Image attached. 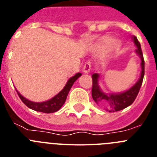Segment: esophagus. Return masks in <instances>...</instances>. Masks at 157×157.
Here are the masks:
<instances>
[{
	"mask_svg": "<svg viewBox=\"0 0 157 157\" xmlns=\"http://www.w3.org/2000/svg\"><path fill=\"white\" fill-rule=\"evenodd\" d=\"M91 69V65H90V62H86L83 67V72L85 73V74H89L90 71Z\"/></svg>",
	"mask_w": 157,
	"mask_h": 157,
	"instance_id": "obj_1",
	"label": "esophagus"
}]
</instances>
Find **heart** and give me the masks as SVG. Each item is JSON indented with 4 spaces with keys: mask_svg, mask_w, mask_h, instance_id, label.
<instances>
[{
    "mask_svg": "<svg viewBox=\"0 0 157 157\" xmlns=\"http://www.w3.org/2000/svg\"><path fill=\"white\" fill-rule=\"evenodd\" d=\"M117 46L118 42L116 40H115L114 38H111V37H107L102 41L101 47L102 52L105 53V52H110Z\"/></svg>",
    "mask_w": 157,
    "mask_h": 157,
    "instance_id": "1",
    "label": "heart"
}]
</instances>
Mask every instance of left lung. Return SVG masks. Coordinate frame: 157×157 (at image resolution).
Segmentation results:
<instances>
[{
	"instance_id": "8db88e82",
	"label": "left lung",
	"mask_w": 157,
	"mask_h": 157,
	"mask_svg": "<svg viewBox=\"0 0 157 157\" xmlns=\"http://www.w3.org/2000/svg\"><path fill=\"white\" fill-rule=\"evenodd\" d=\"M132 40L136 46L135 53L141 58V75L139 79L133 86L129 90L122 93H111L106 94L101 90L99 86L100 75L94 73L92 75L93 86H92V97L94 101L100 107L103 108L105 110L109 112H118L123 110L127 107L132 105L135 98L138 96L141 86L143 81L144 75H145V61H144L143 54L141 52V45L135 36H133Z\"/></svg>"
}]
</instances>
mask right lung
I'll list each match as a JSON object with an SVG mask.
<instances>
[{"label":"right lung","mask_w":157,"mask_h":157,"mask_svg":"<svg viewBox=\"0 0 157 157\" xmlns=\"http://www.w3.org/2000/svg\"><path fill=\"white\" fill-rule=\"evenodd\" d=\"M81 75V73H77L74 76H72L67 80L66 85L64 86L63 89L60 92L58 93L56 95L54 96L53 98H52L51 99L43 101V102H34V101H29L28 99L25 98L23 96L19 94V91L16 90V92H17L21 101L30 109H33V110L37 111V112H45V113H52V112H57L58 110L61 109V107L63 106L65 101H66L67 97V94H68L71 88L73 86L75 82Z\"/></svg>","instance_id":"obj_1"}]
</instances>
